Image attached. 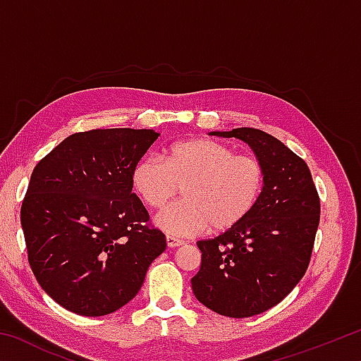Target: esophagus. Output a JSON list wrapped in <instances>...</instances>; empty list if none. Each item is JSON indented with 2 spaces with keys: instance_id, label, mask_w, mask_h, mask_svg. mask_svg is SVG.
Wrapping results in <instances>:
<instances>
[{
  "instance_id": "obj_1",
  "label": "esophagus",
  "mask_w": 361,
  "mask_h": 361,
  "mask_svg": "<svg viewBox=\"0 0 361 361\" xmlns=\"http://www.w3.org/2000/svg\"><path fill=\"white\" fill-rule=\"evenodd\" d=\"M166 240H167V247L169 248H175V247H180V245H183V240H180V239H176V237H173V235H167L166 237Z\"/></svg>"
}]
</instances>
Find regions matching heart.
<instances>
[{
    "label": "heart",
    "instance_id": "heart-1",
    "mask_svg": "<svg viewBox=\"0 0 361 361\" xmlns=\"http://www.w3.org/2000/svg\"><path fill=\"white\" fill-rule=\"evenodd\" d=\"M264 181L258 159L235 154L213 138L175 143L166 159L149 152L132 169V185L151 209H162L183 188L185 199L156 216L159 228L173 237L234 229L258 204Z\"/></svg>",
    "mask_w": 361,
    "mask_h": 361
}]
</instances>
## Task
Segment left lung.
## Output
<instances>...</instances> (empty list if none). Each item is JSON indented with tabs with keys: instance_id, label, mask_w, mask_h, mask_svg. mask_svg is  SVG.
<instances>
[{
	"instance_id": "obj_1",
	"label": "left lung",
	"mask_w": 361,
	"mask_h": 361,
	"mask_svg": "<svg viewBox=\"0 0 361 361\" xmlns=\"http://www.w3.org/2000/svg\"><path fill=\"white\" fill-rule=\"evenodd\" d=\"M250 145L266 181L253 212L215 239L199 240L195 298L219 315L245 319L274 307L307 271L320 221V199L301 157L269 133L240 127L212 132Z\"/></svg>"
}]
</instances>
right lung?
Instances as JSON below:
<instances>
[{"instance_id": "obj_1", "label": "right lung", "mask_w": 361, "mask_h": 361, "mask_svg": "<svg viewBox=\"0 0 361 361\" xmlns=\"http://www.w3.org/2000/svg\"><path fill=\"white\" fill-rule=\"evenodd\" d=\"M159 133H73L36 164L20 209L28 262L54 301L100 317L137 296L167 247L132 192V169Z\"/></svg>"}]
</instances>
